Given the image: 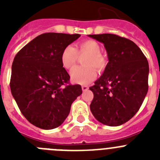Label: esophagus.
I'll list each match as a JSON object with an SVG mask.
<instances>
[{"mask_svg": "<svg viewBox=\"0 0 160 160\" xmlns=\"http://www.w3.org/2000/svg\"><path fill=\"white\" fill-rule=\"evenodd\" d=\"M89 87H87V86H82V91H87V90H88Z\"/></svg>", "mask_w": 160, "mask_h": 160, "instance_id": "34e87169", "label": "esophagus"}]
</instances>
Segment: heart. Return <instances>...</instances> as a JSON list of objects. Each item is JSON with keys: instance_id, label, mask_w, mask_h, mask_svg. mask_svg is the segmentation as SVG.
I'll list each match as a JSON object with an SVG mask.
<instances>
[{"instance_id": "heart-1", "label": "heart", "mask_w": 160, "mask_h": 160, "mask_svg": "<svg viewBox=\"0 0 160 160\" xmlns=\"http://www.w3.org/2000/svg\"><path fill=\"white\" fill-rule=\"evenodd\" d=\"M78 55H87L83 59L82 67L74 68L70 73L71 81L78 84H88L94 80L97 71H102L107 66V60L101 53L99 44L94 40H84L78 42L75 48L67 46L61 53V63L66 70H71L77 62Z\"/></svg>"}]
</instances>
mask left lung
Listing matches in <instances>:
<instances>
[{"mask_svg": "<svg viewBox=\"0 0 160 160\" xmlns=\"http://www.w3.org/2000/svg\"><path fill=\"white\" fill-rule=\"evenodd\" d=\"M104 45L108 63L90 90V111L104 125L117 127L131 119L140 108L148 90L149 65L132 41L111 33L88 35Z\"/></svg>", "mask_w": 160, "mask_h": 160, "instance_id": "left-lung-1", "label": "left lung"}]
</instances>
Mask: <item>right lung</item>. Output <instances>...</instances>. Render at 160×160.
I'll list each match as a JSON object with an SVG mask.
<instances>
[{"label":"right lung","instance_id":"right-lung-1","mask_svg":"<svg viewBox=\"0 0 160 160\" xmlns=\"http://www.w3.org/2000/svg\"><path fill=\"white\" fill-rule=\"evenodd\" d=\"M80 34L43 33L24 46L14 58L10 89L25 118L32 125L51 130L62 124L73 102L82 93L62 66L61 53Z\"/></svg>","mask_w":160,"mask_h":160}]
</instances>
